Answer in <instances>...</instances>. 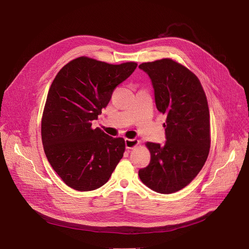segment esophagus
Masks as SVG:
<instances>
[{
	"label": "esophagus",
	"instance_id": "esophagus-1",
	"mask_svg": "<svg viewBox=\"0 0 249 249\" xmlns=\"http://www.w3.org/2000/svg\"><path fill=\"white\" fill-rule=\"evenodd\" d=\"M139 144V141L136 139H125L126 149H134Z\"/></svg>",
	"mask_w": 249,
	"mask_h": 249
}]
</instances>
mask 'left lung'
<instances>
[{"label": "left lung", "instance_id": "1", "mask_svg": "<svg viewBox=\"0 0 249 249\" xmlns=\"http://www.w3.org/2000/svg\"><path fill=\"white\" fill-rule=\"evenodd\" d=\"M153 84L158 110L166 115L164 146L147 142L151 161L139 170L152 190L169 194L187 186L205 164L211 146L210 113L199 79L165 58L142 63Z\"/></svg>", "mask_w": 249, "mask_h": 249}]
</instances>
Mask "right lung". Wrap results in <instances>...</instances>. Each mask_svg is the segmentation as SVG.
<instances>
[{
  "label": "right lung",
  "mask_w": 249,
  "mask_h": 249,
  "mask_svg": "<svg viewBox=\"0 0 249 249\" xmlns=\"http://www.w3.org/2000/svg\"><path fill=\"white\" fill-rule=\"evenodd\" d=\"M137 63L112 65L79 57L55 77L44 106L41 137L46 158L71 188L91 191L108 181L125 152L123 138L91 128L115 88Z\"/></svg>",
  "instance_id": "right-lung-1"
}]
</instances>
